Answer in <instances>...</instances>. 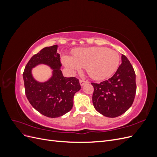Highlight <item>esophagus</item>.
Listing matches in <instances>:
<instances>
[{"label":"esophagus","instance_id":"obj_1","mask_svg":"<svg viewBox=\"0 0 157 157\" xmlns=\"http://www.w3.org/2000/svg\"><path fill=\"white\" fill-rule=\"evenodd\" d=\"M80 86H84V85L85 84H86V83H88V81H86V80H81V79H80Z\"/></svg>","mask_w":157,"mask_h":157}]
</instances>
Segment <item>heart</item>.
I'll list each match as a JSON object with an SVG mask.
<instances>
[{
	"instance_id": "obj_1",
	"label": "heart",
	"mask_w": 157,
	"mask_h": 157,
	"mask_svg": "<svg viewBox=\"0 0 157 157\" xmlns=\"http://www.w3.org/2000/svg\"><path fill=\"white\" fill-rule=\"evenodd\" d=\"M62 61L71 72L79 70L81 67H85L90 77L103 80L117 71L120 57L116 51L107 47H89L74 50L73 57L64 56Z\"/></svg>"
}]
</instances>
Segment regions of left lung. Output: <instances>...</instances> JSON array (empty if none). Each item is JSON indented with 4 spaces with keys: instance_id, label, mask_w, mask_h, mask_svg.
<instances>
[{
    "instance_id": "obj_1",
    "label": "left lung",
    "mask_w": 157,
    "mask_h": 157,
    "mask_svg": "<svg viewBox=\"0 0 157 157\" xmlns=\"http://www.w3.org/2000/svg\"><path fill=\"white\" fill-rule=\"evenodd\" d=\"M94 86L92 102L96 110L107 117L115 118L124 113L134 102L136 73L130 61L122 55V63L111 78Z\"/></svg>"
}]
</instances>
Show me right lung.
<instances>
[{
	"mask_svg": "<svg viewBox=\"0 0 157 157\" xmlns=\"http://www.w3.org/2000/svg\"><path fill=\"white\" fill-rule=\"evenodd\" d=\"M57 50L58 45L42 49L28 61L23 73L25 95L31 105L42 115L50 118L70 111L74 95L81 88L78 78L63 77ZM39 64H47L53 69L52 77L48 82L39 83L33 78L31 69Z\"/></svg>",
	"mask_w": 157,
	"mask_h": 157,
	"instance_id": "add662e5",
	"label": "right lung"
}]
</instances>
